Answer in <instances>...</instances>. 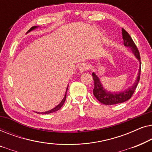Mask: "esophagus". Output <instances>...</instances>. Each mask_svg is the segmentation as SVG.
I'll use <instances>...</instances> for the list:
<instances>
[{"instance_id":"34e87169","label":"esophagus","mask_w":152,"mask_h":152,"mask_svg":"<svg viewBox=\"0 0 152 152\" xmlns=\"http://www.w3.org/2000/svg\"><path fill=\"white\" fill-rule=\"evenodd\" d=\"M78 69L80 72H85L88 69V65L86 63H82L78 66Z\"/></svg>"}]
</instances>
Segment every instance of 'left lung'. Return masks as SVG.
<instances>
[{"label":"left lung","instance_id":"8db88e82","mask_svg":"<svg viewBox=\"0 0 152 152\" xmlns=\"http://www.w3.org/2000/svg\"><path fill=\"white\" fill-rule=\"evenodd\" d=\"M122 38L124 40V45L126 47L130 48L132 49L133 53H134L135 56H136L137 59L139 60L140 63V69H139L138 75L137 77V79L136 82L133 86H132L130 88H129L127 90L122 91L120 93H111L108 92L103 88L102 86L100 81H99V78L95 75L94 72H93V79L94 81V88H93V95L96 97V99L101 103L104 104L106 105H113L116 104H120L124 102L127 101L131 97H132L133 94H134L135 90L136 89V87L138 86V84L140 80V71H141V61H140V53H139L138 49L137 48L136 45L133 41L132 37L128 32H126L125 30L123 28L122 29Z\"/></svg>","mask_w":152,"mask_h":152}]
</instances>
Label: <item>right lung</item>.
<instances>
[{
	"mask_svg": "<svg viewBox=\"0 0 152 152\" xmlns=\"http://www.w3.org/2000/svg\"><path fill=\"white\" fill-rule=\"evenodd\" d=\"M37 26H34V27H32V28H31L30 30H28V32H30L31 30H34V29H35V28H37ZM67 90H68V88H67V89H66V94H65V96H64V99H62V101L61 102V103L59 104V105H57V107H55L54 108V109H53L52 110H50V111H46V112H42V113H41V114H48V113H53V112H55V111H57L58 110H59L60 109H61V107L62 106H63V104H64V102H65V100H66V93H67Z\"/></svg>",
	"mask_w": 152,
	"mask_h": 152,
	"instance_id": "add662e5",
	"label": "right lung"
}]
</instances>
